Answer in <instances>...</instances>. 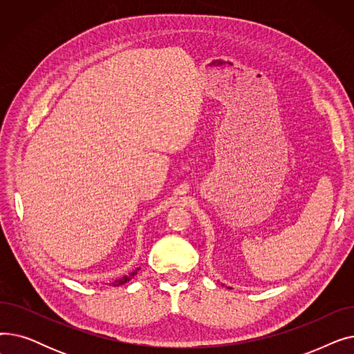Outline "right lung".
Segmentation results:
<instances>
[{"label":"right lung","instance_id":"right-lung-1","mask_svg":"<svg viewBox=\"0 0 354 354\" xmlns=\"http://www.w3.org/2000/svg\"><path fill=\"white\" fill-rule=\"evenodd\" d=\"M140 270V267H138L136 270H133L132 272H129V274H126V275H123V277H120V278H116L115 281H110V283H107L109 286H111V287H120V286H123V284H126L127 281H130L132 280V278L138 274V271Z\"/></svg>","mask_w":354,"mask_h":354}]
</instances>
